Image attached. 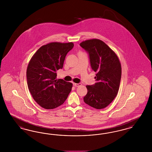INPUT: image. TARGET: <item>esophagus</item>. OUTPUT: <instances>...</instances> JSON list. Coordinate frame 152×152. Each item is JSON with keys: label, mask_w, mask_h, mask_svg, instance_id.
I'll list each match as a JSON object with an SVG mask.
<instances>
[{"label": "esophagus", "mask_w": 152, "mask_h": 152, "mask_svg": "<svg viewBox=\"0 0 152 152\" xmlns=\"http://www.w3.org/2000/svg\"><path fill=\"white\" fill-rule=\"evenodd\" d=\"M73 86H75V87H80V86H81V84H80V83H73Z\"/></svg>", "instance_id": "obj_1"}]
</instances>
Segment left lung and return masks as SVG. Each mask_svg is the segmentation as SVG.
<instances>
[{
  "instance_id": "8db88e82",
  "label": "left lung",
  "mask_w": 152,
  "mask_h": 152,
  "mask_svg": "<svg viewBox=\"0 0 152 152\" xmlns=\"http://www.w3.org/2000/svg\"><path fill=\"white\" fill-rule=\"evenodd\" d=\"M80 46L88 52L96 83L87 86L84 101L97 109L105 108L116 97L121 77V65L116 53L100 39L82 42Z\"/></svg>"
}]
</instances>
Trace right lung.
Segmentation results:
<instances>
[{"instance_id":"1","label":"right lung","mask_w":152,"mask_h":152,"mask_svg":"<svg viewBox=\"0 0 152 152\" xmlns=\"http://www.w3.org/2000/svg\"><path fill=\"white\" fill-rule=\"evenodd\" d=\"M74 46L72 42H51L42 45L29 61L27 80L33 99L42 108H56L67 99L72 83L57 79L56 72L62 69L66 55Z\"/></svg>"}]
</instances>
